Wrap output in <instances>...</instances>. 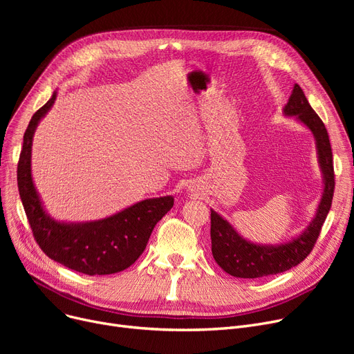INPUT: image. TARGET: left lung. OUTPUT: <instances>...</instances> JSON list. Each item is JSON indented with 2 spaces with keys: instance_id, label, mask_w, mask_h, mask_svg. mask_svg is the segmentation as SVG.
<instances>
[{
  "instance_id": "8db88e82",
  "label": "left lung",
  "mask_w": 354,
  "mask_h": 354,
  "mask_svg": "<svg viewBox=\"0 0 354 354\" xmlns=\"http://www.w3.org/2000/svg\"><path fill=\"white\" fill-rule=\"evenodd\" d=\"M287 116H295L304 123L317 140L319 162L324 176V192L315 218L310 227L295 239L281 245H255L241 236L228 222L211 211V243L212 255L216 264L238 278H259L284 272L310 255L331 207L334 194V166L327 129L323 120L310 106L304 91L294 84L288 103L284 107Z\"/></svg>"
}]
</instances>
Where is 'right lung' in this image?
Listing matches in <instances>:
<instances>
[{
	"label": "right lung",
	"instance_id": "1",
	"mask_svg": "<svg viewBox=\"0 0 354 354\" xmlns=\"http://www.w3.org/2000/svg\"><path fill=\"white\" fill-rule=\"evenodd\" d=\"M51 99L32 115L24 133L17 166V183L35 243L43 252L64 267L87 275L115 274L132 266L155 225L174 207L172 196L145 199L124 211L86 224H62L43 209L31 178V143L40 119L53 106Z\"/></svg>",
	"mask_w": 354,
	"mask_h": 354
}]
</instances>
